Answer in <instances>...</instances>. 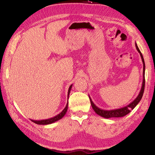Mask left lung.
Wrapping results in <instances>:
<instances>
[{
	"mask_svg": "<svg viewBox=\"0 0 155 155\" xmlns=\"http://www.w3.org/2000/svg\"><path fill=\"white\" fill-rule=\"evenodd\" d=\"M135 46H136V48L137 50V51L139 52V53L140 54L141 58V60H142L143 65V82H142V85H141V88L140 90V93H139L137 98H136L134 101L132 102V103H130L129 104H128L127 106L122 107V108H120V109H112V110H104V109H100L99 107H97L96 104L93 103L92 100L91 99L90 96H89L90 99L91 105L94 111H95L97 114L99 115L100 116L104 117V118H110V117H121L124 116V115L129 114L130 112V110H133L136 106L137 105V104L140 103L141 98H142L143 94V91H144V87H145V63H144V59H143L142 54H141L140 49H139L138 46L137 45V43L136 42H135Z\"/></svg>",
	"mask_w": 155,
	"mask_h": 155,
	"instance_id": "8db88e82",
	"label": "left lung"
}]
</instances>
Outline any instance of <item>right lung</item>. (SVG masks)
Here are the masks:
<instances>
[{"label": "right lung", "instance_id": "obj_1", "mask_svg": "<svg viewBox=\"0 0 155 155\" xmlns=\"http://www.w3.org/2000/svg\"><path fill=\"white\" fill-rule=\"evenodd\" d=\"M72 87V85H71L69 87V90H68V97H69L70 95V91H71V89ZM68 103L66 104V106L64 108V109L63 110V111L60 113L59 114L57 115L56 116H54L53 117H51V118H49V119H46V120H32V121L35 123L37 124H42V125H46V124H52V123H54L57 121H58L60 119H61L66 114L67 112V110H68Z\"/></svg>", "mask_w": 155, "mask_h": 155}]
</instances>
